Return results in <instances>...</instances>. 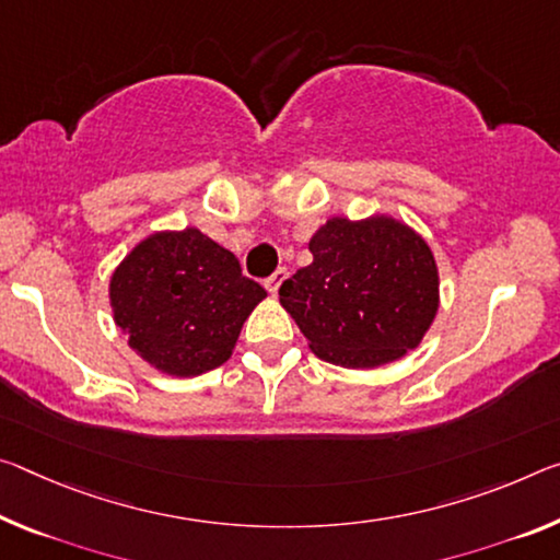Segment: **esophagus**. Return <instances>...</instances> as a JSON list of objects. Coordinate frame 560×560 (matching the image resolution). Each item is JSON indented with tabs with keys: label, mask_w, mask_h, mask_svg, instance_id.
Wrapping results in <instances>:
<instances>
[{
	"label": "esophagus",
	"mask_w": 560,
	"mask_h": 560,
	"mask_svg": "<svg viewBox=\"0 0 560 560\" xmlns=\"http://www.w3.org/2000/svg\"><path fill=\"white\" fill-rule=\"evenodd\" d=\"M287 277H289V271H287V269H277V271H273V273H271V277L264 281V287H266V291H269V294H271V296H277V294H279V289H281V283H283V281H287Z\"/></svg>",
	"instance_id": "1"
}]
</instances>
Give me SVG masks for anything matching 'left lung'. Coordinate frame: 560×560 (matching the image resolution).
I'll return each instance as SVG.
<instances>
[{
  "label": "left lung",
  "instance_id": "left-lung-1",
  "mask_svg": "<svg viewBox=\"0 0 560 560\" xmlns=\"http://www.w3.org/2000/svg\"><path fill=\"white\" fill-rule=\"evenodd\" d=\"M314 261L279 289L318 359L376 369L421 343L439 312L429 244L394 217L328 219L308 242Z\"/></svg>",
  "mask_w": 560,
  "mask_h": 560
}]
</instances>
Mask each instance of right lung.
Segmentation results:
<instances>
[{
    "instance_id": "1",
    "label": "right lung",
    "mask_w": 560,
    "mask_h": 560,
    "mask_svg": "<svg viewBox=\"0 0 560 560\" xmlns=\"http://www.w3.org/2000/svg\"><path fill=\"white\" fill-rule=\"evenodd\" d=\"M264 296L236 256L194 226L147 236L109 281L114 322L131 349L168 376L221 366Z\"/></svg>"
}]
</instances>
